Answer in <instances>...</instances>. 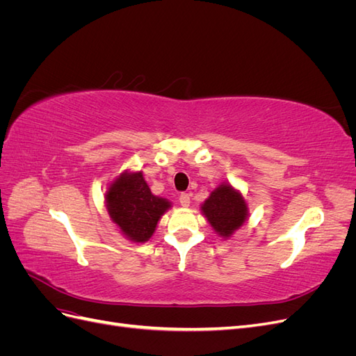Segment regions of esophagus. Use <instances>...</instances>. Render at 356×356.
Listing matches in <instances>:
<instances>
[{
    "label": "esophagus",
    "instance_id": "obj_1",
    "mask_svg": "<svg viewBox=\"0 0 356 356\" xmlns=\"http://www.w3.org/2000/svg\"><path fill=\"white\" fill-rule=\"evenodd\" d=\"M179 203H181V207L188 208L190 207V195H187V193H182V195L179 196Z\"/></svg>",
    "mask_w": 356,
    "mask_h": 356
}]
</instances>
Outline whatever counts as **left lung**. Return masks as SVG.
I'll return each instance as SVG.
<instances>
[{
	"label": "left lung",
	"mask_w": 356,
	"mask_h": 356,
	"mask_svg": "<svg viewBox=\"0 0 356 356\" xmlns=\"http://www.w3.org/2000/svg\"><path fill=\"white\" fill-rule=\"evenodd\" d=\"M202 212L211 227L222 238H230L248 218V207L242 193L234 190L229 182L211 193L202 204Z\"/></svg>",
	"instance_id": "1"
}]
</instances>
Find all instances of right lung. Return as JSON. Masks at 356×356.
I'll return each instance as SVG.
<instances>
[{
	"label": "right lung",
	"mask_w": 356,
	"mask_h": 356,
	"mask_svg": "<svg viewBox=\"0 0 356 356\" xmlns=\"http://www.w3.org/2000/svg\"><path fill=\"white\" fill-rule=\"evenodd\" d=\"M110 218L129 241L144 243L152 238L157 222L169 208L168 199L154 196L143 172H123L105 195Z\"/></svg>",
	"instance_id": "1"
}]
</instances>
